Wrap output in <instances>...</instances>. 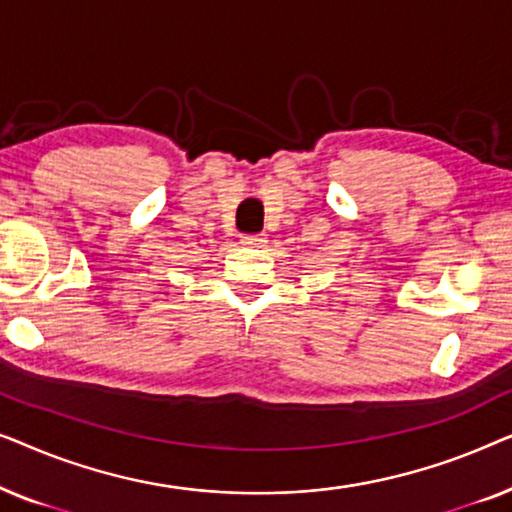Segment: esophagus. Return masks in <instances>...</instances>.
<instances>
[{
	"label": "esophagus",
	"instance_id": "34e87169",
	"mask_svg": "<svg viewBox=\"0 0 512 512\" xmlns=\"http://www.w3.org/2000/svg\"><path fill=\"white\" fill-rule=\"evenodd\" d=\"M265 242H268V237L265 235H244L242 237L244 247H263Z\"/></svg>",
	"mask_w": 512,
	"mask_h": 512
}]
</instances>
